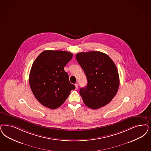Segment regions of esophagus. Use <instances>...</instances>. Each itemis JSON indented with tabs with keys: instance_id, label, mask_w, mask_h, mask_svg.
Segmentation results:
<instances>
[{
	"instance_id": "34e87169",
	"label": "esophagus",
	"mask_w": 151,
	"mask_h": 151,
	"mask_svg": "<svg viewBox=\"0 0 151 151\" xmlns=\"http://www.w3.org/2000/svg\"><path fill=\"white\" fill-rule=\"evenodd\" d=\"M75 88H76V90H78V83H75Z\"/></svg>"
}]
</instances>
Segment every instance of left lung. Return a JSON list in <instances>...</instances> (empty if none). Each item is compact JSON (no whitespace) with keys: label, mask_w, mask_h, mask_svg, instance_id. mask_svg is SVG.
<instances>
[{"label":"left lung","mask_w":151,"mask_h":151,"mask_svg":"<svg viewBox=\"0 0 151 151\" xmlns=\"http://www.w3.org/2000/svg\"><path fill=\"white\" fill-rule=\"evenodd\" d=\"M76 58L88 80L87 86L80 90L83 103L93 109L109 103L119 86L118 71L113 60L99 51L80 52Z\"/></svg>","instance_id":"1"}]
</instances>
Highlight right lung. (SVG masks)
<instances>
[{
    "instance_id": "obj_1",
    "label": "right lung",
    "mask_w": 151,
    "mask_h": 151,
    "mask_svg": "<svg viewBox=\"0 0 151 151\" xmlns=\"http://www.w3.org/2000/svg\"><path fill=\"white\" fill-rule=\"evenodd\" d=\"M73 56L72 53L65 51L46 50L33 63L29 85L35 98L43 106L51 109L60 107L75 88L64 70Z\"/></svg>"
}]
</instances>
